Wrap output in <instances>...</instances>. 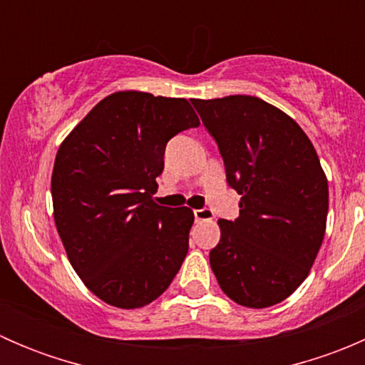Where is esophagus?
Wrapping results in <instances>:
<instances>
[{"mask_svg": "<svg viewBox=\"0 0 365 365\" xmlns=\"http://www.w3.org/2000/svg\"><path fill=\"white\" fill-rule=\"evenodd\" d=\"M194 217H196L197 222H203V220H212L213 219V212L210 208L194 210Z\"/></svg>", "mask_w": 365, "mask_h": 365, "instance_id": "obj_1", "label": "esophagus"}]
</instances>
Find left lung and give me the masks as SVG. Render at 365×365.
Wrapping results in <instances>:
<instances>
[{
	"label": "left lung",
	"mask_w": 365,
	"mask_h": 365,
	"mask_svg": "<svg viewBox=\"0 0 365 365\" xmlns=\"http://www.w3.org/2000/svg\"><path fill=\"white\" fill-rule=\"evenodd\" d=\"M219 145L227 183L242 196L240 215L219 219L210 267L237 304L263 309L305 281L322 247L329 182L300 125L251 95L192 98Z\"/></svg>",
	"instance_id": "8db88e82"
}]
</instances>
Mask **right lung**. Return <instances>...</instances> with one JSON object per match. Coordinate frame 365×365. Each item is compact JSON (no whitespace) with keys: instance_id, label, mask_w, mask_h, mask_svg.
Here are the masks:
<instances>
[{"instance_id":"1","label":"right lung","mask_w":365,"mask_h":365,"mask_svg":"<svg viewBox=\"0 0 365 365\" xmlns=\"http://www.w3.org/2000/svg\"><path fill=\"white\" fill-rule=\"evenodd\" d=\"M200 118L187 98L114 91L63 139L51 176L53 213L70 264L120 309L159 298L178 274L194 212L153 200L165 145Z\"/></svg>"}]
</instances>
